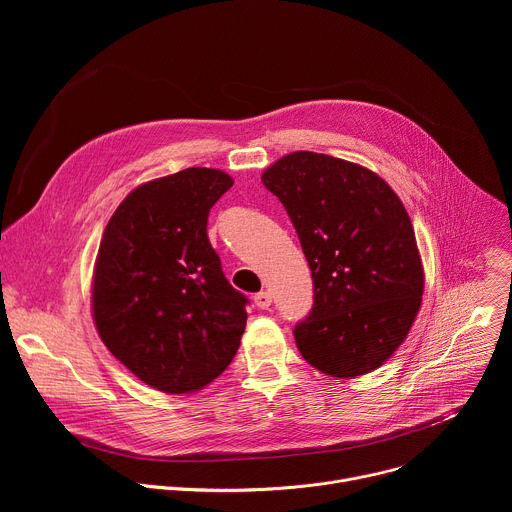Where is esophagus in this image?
<instances>
[{
  "label": "esophagus",
  "mask_w": 512,
  "mask_h": 512,
  "mask_svg": "<svg viewBox=\"0 0 512 512\" xmlns=\"http://www.w3.org/2000/svg\"><path fill=\"white\" fill-rule=\"evenodd\" d=\"M271 302H273V296L269 294V291H259V294L255 296V306L259 310H267L271 306Z\"/></svg>",
  "instance_id": "obj_1"
}]
</instances>
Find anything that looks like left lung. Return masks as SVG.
I'll return each instance as SVG.
<instances>
[{
  "label": "left lung",
  "mask_w": 512,
  "mask_h": 512,
  "mask_svg": "<svg viewBox=\"0 0 512 512\" xmlns=\"http://www.w3.org/2000/svg\"><path fill=\"white\" fill-rule=\"evenodd\" d=\"M261 182L285 206L314 279L294 328L314 369L354 379L379 369L421 308L423 265L411 218L375 172L314 152L277 160Z\"/></svg>",
  "instance_id": "8db88e82"
}]
</instances>
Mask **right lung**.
I'll return each instance as SVG.
<instances>
[{
    "label": "right lung",
    "mask_w": 512,
    "mask_h": 512,
    "mask_svg": "<svg viewBox=\"0 0 512 512\" xmlns=\"http://www.w3.org/2000/svg\"><path fill=\"white\" fill-rule=\"evenodd\" d=\"M231 186L212 168L145 182L103 233L91 291L97 332L158 391H200L239 350L249 300L227 281L206 235L210 208Z\"/></svg>",
    "instance_id": "add662e5"
}]
</instances>
